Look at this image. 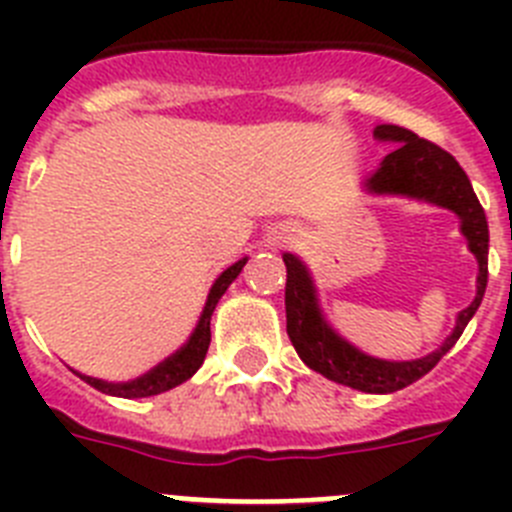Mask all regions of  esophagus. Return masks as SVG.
Segmentation results:
<instances>
[{
	"instance_id": "esophagus-1",
	"label": "esophagus",
	"mask_w": 512,
	"mask_h": 512,
	"mask_svg": "<svg viewBox=\"0 0 512 512\" xmlns=\"http://www.w3.org/2000/svg\"><path fill=\"white\" fill-rule=\"evenodd\" d=\"M282 238H284V235L277 233V235H274V238H271V243H279V241H282Z\"/></svg>"
}]
</instances>
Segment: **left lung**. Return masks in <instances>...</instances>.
<instances>
[{
    "mask_svg": "<svg viewBox=\"0 0 512 512\" xmlns=\"http://www.w3.org/2000/svg\"><path fill=\"white\" fill-rule=\"evenodd\" d=\"M374 138L379 143H392L395 148L382 158V164L377 166L374 174L361 179V192L372 194V197H402V200L425 202V205L443 207L459 217L461 235L467 241L469 253L477 259V295H474L472 305L456 315L451 336L433 354L410 361L379 359L348 341L341 330L325 318L310 266L295 253L282 256L287 264L284 305H287L289 341L312 372L323 374L330 382L346 384L351 390L369 392V395H390L431 372L433 366L449 354L469 320L474 318L487 287L490 230H487L485 210L479 205L467 174L456 164L454 156L428 140L418 138L410 130L397 128V125H377Z\"/></svg>",
    "mask_w": 512,
    "mask_h": 512,
    "instance_id": "8db88e82",
    "label": "left lung"
}]
</instances>
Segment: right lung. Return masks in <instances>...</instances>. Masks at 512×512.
I'll use <instances>...</instances> for the list:
<instances>
[{
  "label": "right lung",
  "mask_w": 512,
  "mask_h": 512,
  "mask_svg": "<svg viewBox=\"0 0 512 512\" xmlns=\"http://www.w3.org/2000/svg\"><path fill=\"white\" fill-rule=\"evenodd\" d=\"M248 256L241 261H235L233 266L220 274L215 279V284L210 287V295H207L205 302V310H202L200 320H197V328L192 330V336L189 341L184 343L176 354H171L169 359L161 361L158 366H153L151 372H146L143 377L138 379H130V382H107V379H97V377H87V374H79L81 379L87 384H92L94 390L104 392V395H112V397H125V400H135V397H153V395H161V392H169L174 387H179L182 382L192 379L197 374V369L202 366L207 356V348H210V320H212V312H215L217 302L220 297L225 295V289L238 279V274L243 271L246 266Z\"/></svg>",
  "instance_id": "right-lung-1"
}]
</instances>
